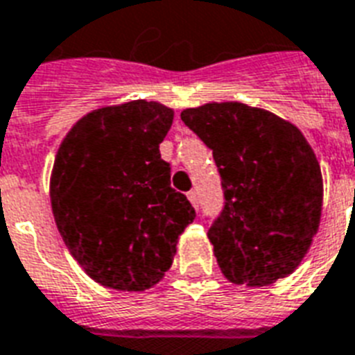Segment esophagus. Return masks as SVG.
<instances>
[{
  "mask_svg": "<svg viewBox=\"0 0 355 355\" xmlns=\"http://www.w3.org/2000/svg\"><path fill=\"white\" fill-rule=\"evenodd\" d=\"M188 199H189V202H191V205L197 208V193H196V191H189Z\"/></svg>",
  "mask_w": 355,
  "mask_h": 355,
  "instance_id": "34e87169",
  "label": "esophagus"
}]
</instances>
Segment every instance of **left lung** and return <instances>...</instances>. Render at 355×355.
<instances>
[{"label":"left lung","mask_w":355,"mask_h":355,"mask_svg":"<svg viewBox=\"0 0 355 355\" xmlns=\"http://www.w3.org/2000/svg\"><path fill=\"white\" fill-rule=\"evenodd\" d=\"M180 119L212 148L225 207L208 229L221 274L268 286L304 261L322 216L320 164L297 126L242 102H208Z\"/></svg>","instance_id":"left-lung-1"}]
</instances>
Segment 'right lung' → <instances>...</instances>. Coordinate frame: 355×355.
Segmentation results:
<instances>
[{
  "label": "right lung",
  "instance_id": "add662e5",
  "mask_svg": "<svg viewBox=\"0 0 355 355\" xmlns=\"http://www.w3.org/2000/svg\"><path fill=\"white\" fill-rule=\"evenodd\" d=\"M175 112L132 100L89 112L59 145L50 177L58 231L98 285L143 292L164 279L196 220L159 156Z\"/></svg>",
  "mask_w": 355,
  "mask_h": 355
}]
</instances>
